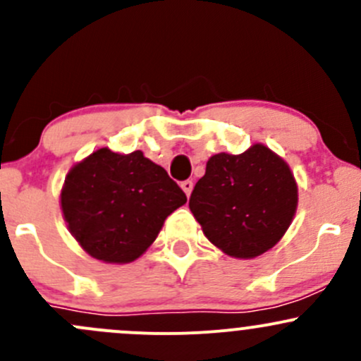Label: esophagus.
I'll list each match as a JSON object with an SVG mask.
<instances>
[{
	"instance_id": "34e87169",
	"label": "esophagus",
	"mask_w": 361,
	"mask_h": 361,
	"mask_svg": "<svg viewBox=\"0 0 361 361\" xmlns=\"http://www.w3.org/2000/svg\"><path fill=\"white\" fill-rule=\"evenodd\" d=\"M181 188H183V192H185V194H187V197H190L192 188H194V181H192V180L181 181Z\"/></svg>"
}]
</instances>
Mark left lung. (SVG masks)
<instances>
[{
  "mask_svg": "<svg viewBox=\"0 0 361 361\" xmlns=\"http://www.w3.org/2000/svg\"><path fill=\"white\" fill-rule=\"evenodd\" d=\"M297 204L298 187L288 164L255 143L239 155L209 157L188 207L216 248L248 260L278 245Z\"/></svg>",
  "mask_w": 361,
  "mask_h": 361,
  "instance_id": "8db88e82",
  "label": "left lung"
}]
</instances>
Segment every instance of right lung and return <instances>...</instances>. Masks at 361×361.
I'll use <instances>...</instances> for the list:
<instances>
[{
  "instance_id": "right-lung-1",
  "label": "right lung",
  "mask_w": 361,
  "mask_h": 361,
  "mask_svg": "<svg viewBox=\"0 0 361 361\" xmlns=\"http://www.w3.org/2000/svg\"><path fill=\"white\" fill-rule=\"evenodd\" d=\"M187 202L166 169L136 150L92 152L69 169L61 209L73 238L106 264H129L157 239L164 221Z\"/></svg>"
}]
</instances>
